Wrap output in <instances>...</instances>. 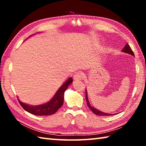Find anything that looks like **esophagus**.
<instances>
[{
    "instance_id": "34e87169",
    "label": "esophagus",
    "mask_w": 146,
    "mask_h": 146,
    "mask_svg": "<svg viewBox=\"0 0 146 146\" xmlns=\"http://www.w3.org/2000/svg\"><path fill=\"white\" fill-rule=\"evenodd\" d=\"M84 74L81 72H76L75 73V75H73V80H82L84 78Z\"/></svg>"
}]
</instances>
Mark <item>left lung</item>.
I'll list each match as a JSON object with an SVG mask.
<instances>
[{"mask_svg":"<svg viewBox=\"0 0 146 146\" xmlns=\"http://www.w3.org/2000/svg\"><path fill=\"white\" fill-rule=\"evenodd\" d=\"M122 51V52H123V53H126L127 54H129V55H131L135 56L134 53H133V51H132L131 48H130V46H129V44H126V45H125V46L124 47V48H123ZM86 102H87V104H88V108H90V110L92 111L93 113H95V115H99V116H110V115H115V114H111V113H107L102 112V111H101L98 110L96 108H93V106L90 104V102H89V100H88V95H87V91H86Z\"/></svg>","mask_w":146,"mask_h":146,"instance_id":"obj_1","label":"left lung"}]
</instances>
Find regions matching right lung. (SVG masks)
Listing matches in <instances>:
<instances>
[{"label":"right lung","instance_id":"1","mask_svg":"<svg viewBox=\"0 0 146 146\" xmlns=\"http://www.w3.org/2000/svg\"><path fill=\"white\" fill-rule=\"evenodd\" d=\"M73 82L72 78L70 77L66 81L62 86L58 89L54 95V97L51 98L48 102L38 106H31L27 104L22 102L19 99L20 104L23 108L26 111L35 115L38 116H46L51 115L55 113L57 110L63 104L64 102V92L67 90L68 86Z\"/></svg>","mask_w":146,"mask_h":146}]
</instances>
